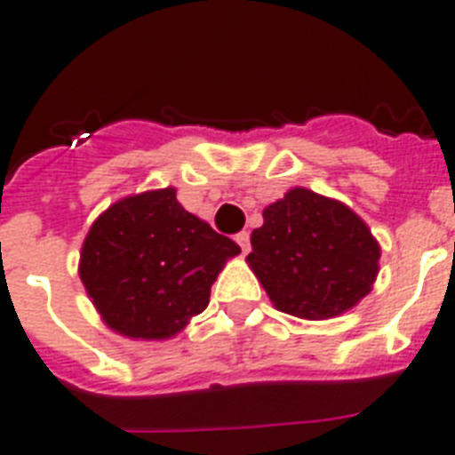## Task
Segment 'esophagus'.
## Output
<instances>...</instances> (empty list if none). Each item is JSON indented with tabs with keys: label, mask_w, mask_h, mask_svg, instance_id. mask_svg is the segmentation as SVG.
I'll use <instances>...</instances> for the list:
<instances>
[{
	"label": "esophagus",
	"mask_w": 455,
	"mask_h": 455,
	"mask_svg": "<svg viewBox=\"0 0 455 455\" xmlns=\"http://www.w3.org/2000/svg\"><path fill=\"white\" fill-rule=\"evenodd\" d=\"M235 243H238L240 245V250L245 251H250V234H247V231H240V234H235Z\"/></svg>",
	"instance_id": "1"
}]
</instances>
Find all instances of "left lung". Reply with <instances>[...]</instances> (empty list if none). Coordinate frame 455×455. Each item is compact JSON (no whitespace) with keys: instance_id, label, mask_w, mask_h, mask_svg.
<instances>
[{"instance_id":"obj_1","label":"left lung","mask_w":455,"mask_h":455,"mask_svg":"<svg viewBox=\"0 0 455 455\" xmlns=\"http://www.w3.org/2000/svg\"><path fill=\"white\" fill-rule=\"evenodd\" d=\"M379 254L375 235L354 210L293 187L263 210L247 263L277 310L331 319L368 296Z\"/></svg>"}]
</instances>
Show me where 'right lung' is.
Instances as JSON below:
<instances>
[{
  "label": "right lung",
  "mask_w": 455,
  "mask_h": 455,
  "mask_svg": "<svg viewBox=\"0 0 455 455\" xmlns=\"http://www.w3.org/2000/svg\"><path fill=\"white\" fill-rule=\"evenodd\" d=\"M240 247L187 212L173 187L127 196L92 224L80 280L116 333L166 339L208 307L210 286Z\"/></svg>",
  "instance_id": "right-lung-1"
}]
</instances>
